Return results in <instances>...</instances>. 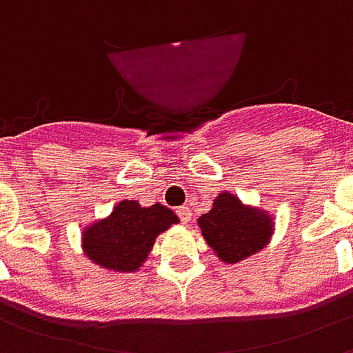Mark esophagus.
<instances>
[{
	"label": "esophagus",
	"instance_id": "1",
	"mask_svg": "<svg viewBox=\"0 0 353 353\" xmlns=\"http://www.w3.org/2000/svg\"><path fill=\"white\" fill-rule=\"evenodd\" d=\"M177 215H179V217H181V221H183L185 225H187V223H191V219H192L191 208H187V206L179 208V210H177Z\"/></svg>",
	"mask_w": 353,
	"mask_h": 353
}]
</instances>
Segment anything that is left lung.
Wrapping results in <instances>:
<instances>
[{
  "label": "left lung",
  "instance_id": "obj_1",
  "mask_svg": "<svg viewBox=\"0 0 353 353\" xmlns=\"http://www.w3.org/2000/svg\"><path fill=\"white\" fill-rule=\"evenodd\" d=\"M206 244L227 265L250 259L265 248L274 234V215L259 206L244 204L238 194L221 191L212 210L199 217Z\"/></svg>",
  "mask_w": 353,
  "mask_h": 353
}]
</instances>
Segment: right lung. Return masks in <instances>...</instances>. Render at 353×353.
<instances>
[{"label": "right lung", "instance_id": "add662e5", "mask_svg": "<svg viewBox=\"0 0 353 353\" xmlns=\"http://www.w3.org/2000/svg\"><path fill=\"white\" fill-rule=\"evenodd\" d=\"M176 223L179 217L162 204L141 206L136 200H121L111 214L83 229L81 248L90 263L108 272H138L157 236Z\"/></svg>", "mask_w": 353, "mask_h": 353}]
</instances>
